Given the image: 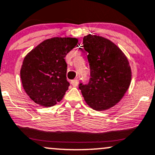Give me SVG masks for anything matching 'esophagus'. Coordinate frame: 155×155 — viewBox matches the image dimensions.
<instances>
[{
	"label": "esophagus",
	"mask_w": 155,
	"mask_h": 155,
	"mask_svg": "<svg viewBox=\"0 0 155 155\" xmlns=\"http://www.w3.org/2000/svg\"><path fill=\"white\" fill-rule=\"evenodd\" d=\"M71 84H72L73 86H74V87L78 86V80H77V79H74V80H72L71 81Z\"/></svg>",
	"instance_id": "esophagus-1"
}]
</instances>
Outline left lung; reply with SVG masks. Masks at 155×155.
<instances>
[{
    "mask_svg": "<svg viewBox=\"0 0 155 155\" xmlns=\"http://www.w3.org/2000/svg\"><path fill=\"white\" fill-rule=\"evenodd\" d=\"M83 45L88 53L91 79L87 84L80 83L79 88L92 109L108 110L121 100L130 85V62L114 42L103 37L87 35Z\"/></svg>",
    "mask_w": 155,
    "mask_h": 155,
    "instance_id": "left-lung-1",
    "label": "left lung"
}]
</instances>
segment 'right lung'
I'll return each instance as SVG.
<instances>
[{
	"label": "right lung",
	"instance_id": "add662e5",
	"mask_svg": "<svg viewBox=\"0 0 155 155\" xmlns=\"http://www.w3.org/2000/svg\"><path fill=\"white\" fill-rule=\"evenodd\" d=\"M78 39L53 37L44 40L27 54L20 69L22 84L34 102L54 106L70 85L64 57L77 45Z\"/></svg>",
	"mask_w": 155,
	"mask_h": 155
}]
</instances>
